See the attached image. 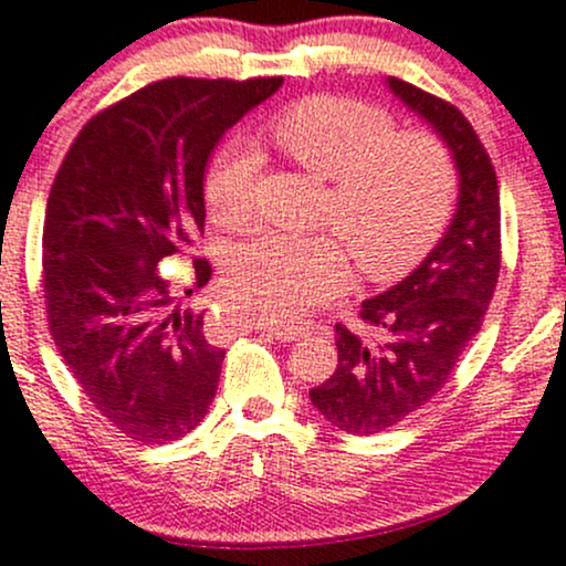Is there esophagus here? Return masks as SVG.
<instances>
[{"mask_svg":"<svg viewBox=\"0 0 566 566\" xmlns=\"http://www.w3.org/2000/svg\"><path fill=\"white\" fill-rule=\"evenodd\" d=\"M258 328L268 333V336L279 338V342H301V338L306 336V328L298 323H273V319L268 323V319H260Z\"/></svg>","mask_w":566,"mask_h":566,"instance_id":"34e87169","label":"esophagus"}]
</instances>
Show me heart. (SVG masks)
Returning a JSON list of instances; mask_svg holds the SVG:
<instances>
[{
	"instance_id": "heart-1",
	"label": "heart",
	"mask_w": 566,
	"mask_h": 566,
	"mask_svg": "<svg viewBox=\"0 0 566 566\" xmlns=\"http://www.w3.org/2000/svg\"><path fill=\"white\" fill-rule=\"evenodd\" d=\"M271 138L284 157L331 181L325 219L366 279L407 273L448 224L455 198L448 148L426 133H396L374 105L306 97L271 124ZM254 181L252 148H224L206 178L208 217L224 230L243 228L254 211ZM224 276L260 314L290 319L347 282L349 255L333 235L260 233L233 247Z\"/></svg>"
}]
</instances>
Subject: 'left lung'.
<instances>
[{"instance_id": "1", "label": "left lung", "mask_w": 566, "mask_h": 566, "mask_svg": "<svg viewBox=\"0 0 566 566\" xmlns=\"http://www.w3.org/2000/svg\"><path fill=\"white\" fill-rule=\"evenodd\" d=\"M385 83L453 154L458 203L423 263L363 301L366 328L336 325L338 366L308 398L331 426L355 437L388 431L442 390L480 333L502 265L496 170L472 124L455 105L412 83Z\"/></svg>"}]
</instances>
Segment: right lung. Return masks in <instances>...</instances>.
<instances>
[{
  "instance_id": "obj_1",
  "label": "right lung",
  "mask_w": 566,
  "mask_h": 566,
  "mask_svg": "<svg viewBox=\"0 0 566 566\" xmlns=\"http://www.w3.org/2000/svg\"><path fill=\"white\" fill-rule=\"evenodd\" d=\"M282 78H168L81 129L45 206L43 293L51 336L99 415L135 442L168 444L203 423L224 349L178 306L159 265L203 233L213 146ZM192 295L211 279L195 258Z\"/></svg>"
}]
</instances>
